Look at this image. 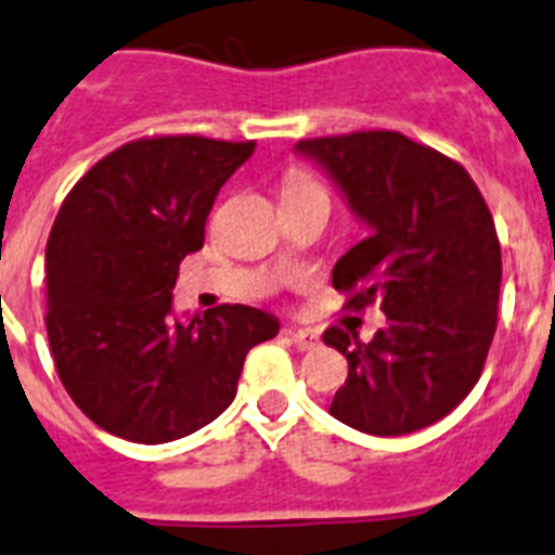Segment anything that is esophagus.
I'll use <instances>...</instances> for the list:
<instances>
[{
	"mask_svg": "<svg viewBox=\"0 0 555 555\" xmlns=\"http://www.w3.org/2000/svg\"><path fill=\"white\" fill-rule=\"evenodd\" d=\"M287 335H291V340L296 344L298 351H310L321 344V337L310 330H287Z\"/></svg>",
	"mask_w": 555,
	"mask_h": 555,
	"instance_id": "34e87169",
	"label": "esophagus"
}]
</instances>
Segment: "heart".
<instances>
[{
    "label": "heart",
    "mask_w": 555,
    "mask_h": 555,
    "mask_svg": "<svg viewBox=\"0 0 555 555\" xmlns=\"http://www.w3.org/2000/svg\"><path fill=\"white\" fill-rule=\"evenodd\" d=\"M310 190H318V186L312 184L307 176H301V172H291V176H287V186H284V192H310Z\"/></svg>",
    "instance_id": "b5f03b06"
}]
</instances>
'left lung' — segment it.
<instances>
[{"instance_id":"8db88e82","label":"left lung","mask_w":555,"mask_h":555,"mask_svg":"<svg viewBox=\"0 0 555 555\" xmlns=\"http://www.w3.org/2000/svg\"><path fill=\"white\" fill-rule=\"evenodd\" d=\"M369 237L332 268L349 307L379 301L369 344L332 326L324 344L349 360L330 413L369 436L430 427L475 388L498 330L503 262L494 220L469 172L397 131L305 139Z\"/></svg>"}]
</instances>
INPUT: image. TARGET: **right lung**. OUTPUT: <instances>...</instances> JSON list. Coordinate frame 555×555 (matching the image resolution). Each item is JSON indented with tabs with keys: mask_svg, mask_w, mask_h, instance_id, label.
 <instances>
[{
	"mask_svg": "<svg viewBox=\"0 0 555 555\" xmlns=\"http://www.w3.org/2000/svg\"><path fill=\"white\" fill-rule=\"evenodd\" d=\"M257 142L158 137L100 158L47 240V335L57 377L105 433L167 444L220 416L245 354L279 318L245 305L172 312L181 259L204 248L220 186Z\"/></svg>",
	"mask_w": 555,
	"mask_h": 555,
	"instance_id": "1",
	"label": "right lung"
}]
</instances>
